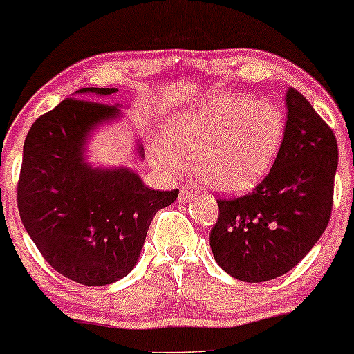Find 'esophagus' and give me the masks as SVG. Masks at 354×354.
I'll return each instance as SVG.
<instances>
[{"mask_svg":"<svg viewBox=\"0 0 354 354\" xmlns=\"http://www.w3.org/2000/svg\"><path fill=\"white\" fill-rule=\"evenodd\" d=\"M195 192L189 188H186V186H181L180 188V195H178V201H181V203H188L189 200H193L195 198Z\"/></svg>","mask_w":354,"mask_h":354,"instance_id":"1","label":"esophagus"}]
</instances>
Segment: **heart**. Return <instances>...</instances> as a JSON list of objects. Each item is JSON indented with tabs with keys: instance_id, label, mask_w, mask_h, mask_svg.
Returning <instances> with one entry per match:
<instances>
[{
	"instance_id": "obj_1",
	"label": "heart",
	"mask_w": 354,
	"mask_h": 354,
	"mask_svg": "<svg viewBox=\"0 0 354 354\" xmlns=\"http://www.w3.org/2000/svg\"><path fill=\"white\" fill-rule=\"evenodd\" d=\"M286 118L274 102L221 94L178 112L153 147L161 168L174 171L193 158V174L216 192L242 193L269 174L281 153Z\"/></svg>"
}]
</instances>
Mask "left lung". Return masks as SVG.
I'll return each instance as SVG.
<instances>
[{"label": "left lung", "instance_id": "1", "mask_svg": "<svg viewBox=\"0 0 354 354\" xmlns=\"http://www.w3.org/2000/svg\"><path fill=\"white\" fill-rule=\"evenodd\" d=\"M281 153L248 195L216 200L209 232L216 263L243 282H266L297 266L328 227L337 142L304 95L289 87Z\"/></svg>", "mask_w": 354, "mask_h": 354}]
</instances>
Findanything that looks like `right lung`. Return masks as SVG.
I'll list each match as a JSON object with an SVG mask.
<instances>
[{"instance_id": "1", "label": "right lung", "mask_w": 354, "mask_h": 354, "mask_svg": "<svg viewBox=\"0 0 354 354\" xmlns=\"http://www.w3.org/2000/svg\"><path fill=\"white\" fill-rule=\"evenodd\" d=\"M114 92L87 87L77 94L92 99ZM87 99L62 100L35 120L23 146L17 198L23 227L58 274L106 286L133 270L151 220L176 200L178 189L147 188L133 169L87 165L91 131L119 115L115 106Z\"/></svg>"}]
</instances>
